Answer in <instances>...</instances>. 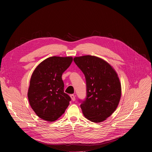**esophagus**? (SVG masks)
<instances>
[{"mask_svg":"<svg viewBox=\"0 0 152 152\" xmlns=\"http://www.w3.org/2000/svg\"><path fill=\"white\" fill-rule=\"evenodd\" d=\"M70 97H71L72 100L73 101H75V100H76V97H75V96L74 94H71V95H70Z\"/></svg>","mask_w":152,"mask_h":152,"instance_id":"34e87169","label":"esophagus"}]
</instances>
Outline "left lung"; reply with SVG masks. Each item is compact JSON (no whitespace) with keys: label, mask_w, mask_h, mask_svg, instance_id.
I'll use <instances>...</instances> for the list:
<instances>
[{"label":"left lung","mask_w":152,"mask_h":152,"mask_svg":"<svg viewBox=\"0 0 152 152\" xmlns=\"http://www.w3.org/2000/svg\"><path fill=\"white\" fill-rule=\"evenodd\" d=\"M73 60L86 80V97L79 100L82 113L93 122H102L115 111L120 100L117 74L107 62L94 56L75 57Z\"/></svg>","instance_id":"8db88e82"}]
</instances>
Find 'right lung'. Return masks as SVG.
<instances>
[{
	"label": "right lung",
	"mask_w": 152,
	"mask_h": 152,
	"mask_svg": "<svg viewBox=\"0 0 152 152\" xmlns=\"http://www.w3.org/2000/svg\"><path fill=\"white\" fill-rule=\"evenodd\" d=\"M72 61V57H50L41 62L33 72L28 97L32 110L41 119L54 121L69 105L71 98L64 91L62 75Z\"/></svg>",
	"instance_id": "right-lung-1"
}]
</instances>
